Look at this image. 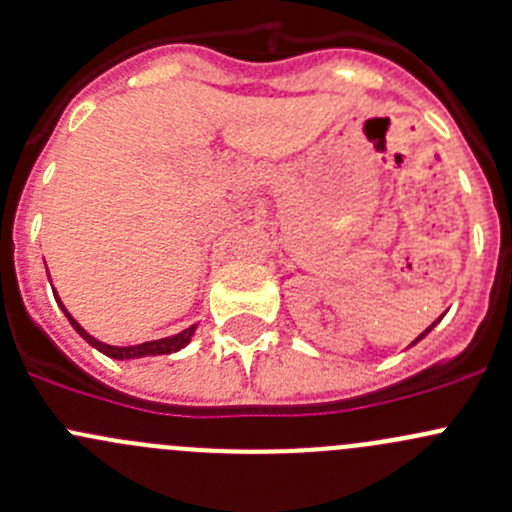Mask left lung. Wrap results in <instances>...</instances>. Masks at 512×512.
<instances>
[{
	"label": "left lung",
	"instance_id": "obj_1",
	"mask_svg": "<svg viewBox=\"0 0 512 512\" xmlns=\"http://www.w3.org/2000/svg\"><path fill=\"white\" fill-rule=\"evenodd\" d=\"M433 327H436V322H433V324H431V327H428V329H426V332H423V334H421V337H418V339H423V337H426V334H428V332H431V329H433ZM418 339H416V342H418ZM416 342H414V344H416Z\"/></svg>",
	"mask_w": 512,
	"mask_h": 512
}]
</instances>
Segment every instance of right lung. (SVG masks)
I'll return each instance as SVG.
<instances>
[{"label":"right lung","mask_w":512,"mask_h":512,"mask_svg":"<svg viewBox=\"0 0 512 512\" xmlns=\"http://www.w3.org/2000/svg\"><path fill=\"white\" fill-rule=\"evenodd\" d=\"M54 297L59 299V294L54 292ZM59 307L64 309V314H66V319H69V322H71V327H74L76 332H79L81 337H84L86 342L91 344V347L98 349V352H103L106 356H111V359H141V356L173 354V352H178V349H183L185 344L190 342V337H193V334H195V327H198V324H193V327L183 329V332L173 334V337L156 339V342H143V344H136V347H111V344H103V342H98L96 337H91V334L86 332V329L81 327V324L76 322V319L71 317L69 312H66V307H64V304H61V299H59Z\"/></svg>","instance_id":"obj_1"}]
</instances>
